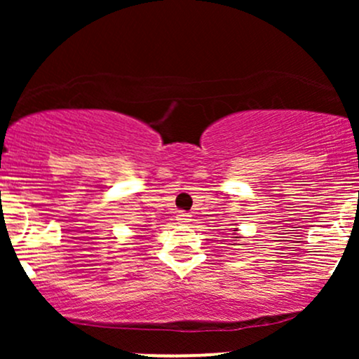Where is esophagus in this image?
<instances>
[{"mask_svg":"<svg viewBox=\"0 0 359 359\" xmlns=\"http://www.w3.org/2000/svg\"><path fill=\"white\" fill-rule=\"evenodd\" d=\"M191 214L189 212H185V211H179L177 212V216H175V219L179 221V222H182V224H185V222H191Z\"/></svg>","mask_w":359,"mask_h":359,"instance_id":"obj_1","label":"esophagus"}]
</instances>
